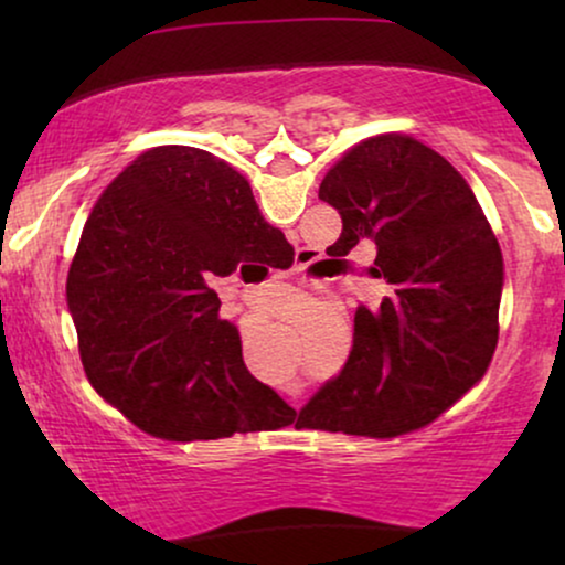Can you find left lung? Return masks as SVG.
I'll list each match as a JSON object with an SVG mask.
<instances>
[{
	"label": "left lung",
	"instance_id": "obj_1",
	"mask_svg": "<svg viewBox=\"0 0 565 565\" xmlns=\"http://www.w3.org/2000/svg\"><path fill=\"white\" fill-rule=\"evenodd\" d=\"M319 199L342 217L327 255L374 244L369 274L385 297L359 305L345 366L297 425L372 438L417 430L462 398L494 355L504 281L494 231L462 174L408 135L350 148Z\"/></svg>",
	"mask_w": 565,
	"mask_h": 565
}]
</instances>
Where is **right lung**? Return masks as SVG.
Masks as SVG:
<instances>
[{"mask_svg": "<svg viewBox=\"0 0 565 565\" xmlns=\"http://www.w3.org/2000/svg\"><path fill=\"white\" fill-rule=\"evenodd\" d=\"M291 257L233 167L191 146L140 153L84 223L66 297L89 382L157 438L215 440L289 425L220 319L215 276Z\"/></svg>", "mask_w": 565, "mask_h": 565, "instance_id": "right-lung-1", "label": "right lung"}]
</instances>
